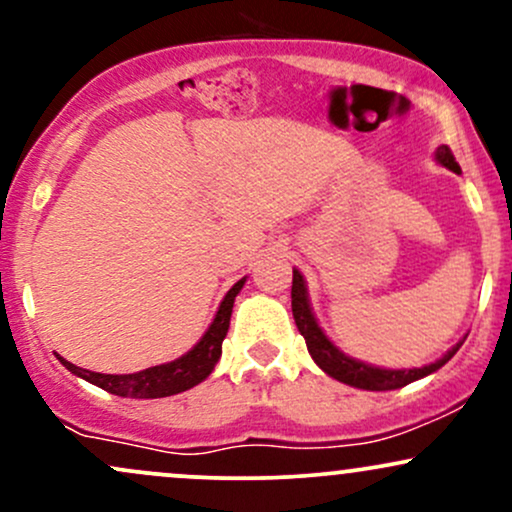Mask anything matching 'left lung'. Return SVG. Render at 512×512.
<instances>
[{
    "instance_id": "left-lung-1",
    "label": "left lung",
    "mask_w": 512,
    "mask_h": 512,
    "mask_svg": "<svg viewBox=\"0 0 512 512\" xmlns=\"http://www.w3.org/2000/svg\"><path fill=\"white\" fill-rule=\"evenodd\" d=\"M436 161L440 166L450 168L452 173H460V166H457L455 156L448 146H438L436 151ZM291 310H293V320H296L298 332L303 334L305 344H308L310 356L313 361L325 370L327 375L339 383L358 387V390H370V392H385V390H399V387L414 383V380L426 378V375L436 373L438 368H443L445 363L455 356V351L460 349V344H455L452 349L445 354L443 358H438L436 363H428L424 368H402V370H392V368H378L370 366V363L358 361V358L346 356L344 351H339L327 334L320 330L317 325L313 308H310L308 301V289H305V279L298 269H293V286H291Z\"/></svg>"
}]
</instances>
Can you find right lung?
<instances>
[{
    "label": "right lung",
    "instance_id": "right-lung-1",
    "mask_svg": "<svg viewBox=\"0 0 512 512\" xmlns=\"http://www.w3.org/2000/svg\"><path fill=\"white\" fill-rule=\"evenodd\" d=\"M245 279H240L233 284V289L223 296V301L216 310L214 322L209 325V330L204 332V337L187 351L185 356L175 358L170 363H161V366L139 370V373H127V375H108V373H93V370L79 368L74 363H69L67 358L57 356L62 361V366L72 370L74 375L88 380L91 385L103 387L105 392L117 397H132V399H158V397H170L178 395V392L190 390L209 378V373L214 370L216 363L221 358V344L226 339L228 325H231V313H233V301L243 289Z\"/></svg>",
    "mask_w": 512,
    "mask_h": 512
}]
</instances>
